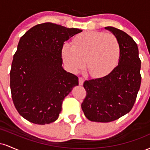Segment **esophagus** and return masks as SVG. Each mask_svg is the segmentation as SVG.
<instances>
[{"label":"esophagus","instance_id":"1","mask_svg":"<svg viewBox=\"0 0 150 150\" xmlns=\"http://www.w3.org/2000/svg\"><path fill=\"white\" fill-rule=\"evenodd\" d=\"M84 81H85L84 78H82V77H79V85H83Z\"/></svg>","mask_w":150,"mask_h":150}]
</instances>
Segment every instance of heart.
Instances as JSON below:
<instances>
[{"mask_svg":"<svg viewBox=\"0 0 150 150\" xmlns=\"http://www.w3.org/2000/svg\"><path fill=\"white\" fill-rule=\"evenodd\" d=\"M61 55L71 72L81 69L85 61L88 73L98 78L108 75L116 68L120 56V43L112 34L89 31L77 35L73 45L65 44Z\"/></svg>","mask_w":150,"mask_h":150,"instance_id":"1","label":"heart"}]
</instances>
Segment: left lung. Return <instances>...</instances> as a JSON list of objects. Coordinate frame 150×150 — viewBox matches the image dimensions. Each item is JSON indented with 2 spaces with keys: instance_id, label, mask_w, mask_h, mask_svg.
Segmentation results:
<instances>
[{
  "instance_id": "8db88e82",
  "label": "left lung",
  "mask_w": 150,
  "mask_h": 150,
  "mask_svg": "<svg viewBox=\"0 0 150 150\" xmlns=\"http://www.w3.org/2000/svg\"><path fill=\"white\" fill-rule=\"evenodd\" d=\"M120 43L118 65L106 76L86 80L87 95L82 109L91 121L108 123L129 113L135 104L141 84V61L137 44L123 31L106 27Z\"/></svg>"
}]
</instances>
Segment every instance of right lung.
Returning <instances> with one entry per match:
<instances>
[{"mask_svg":"<svg viewBox=\"0 0 150 150\" xmlns=\"http://www.w3.org/2000/svg\"><path fill=\"white\" fill-rule=\"evenodd\" d=\"M81 32L46 22L20 38L10 85L17 111L28 121L45 125L57 120L63 99L78 85V77L62 67L61 50L65 41Z\"/></svg>","mask_w":150,"mask_h":150,"instance_id":"obj_1","label":"right lung"}]
</instances>
